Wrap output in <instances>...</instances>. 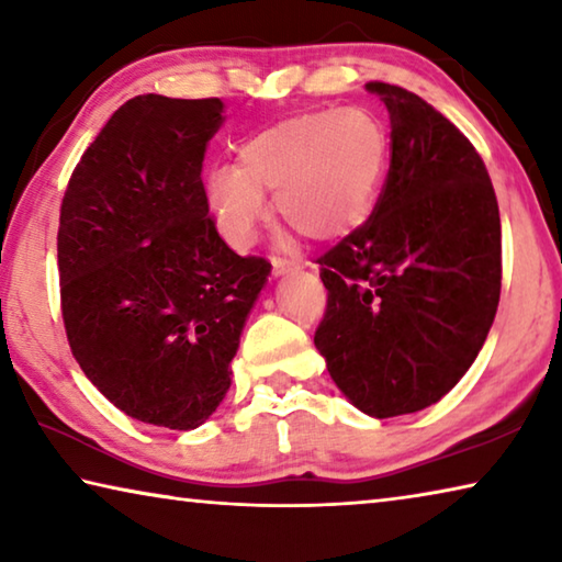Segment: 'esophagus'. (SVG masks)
Instances as JSON below:
<instances>
[{"mask_svg":"<svg viewBox=\"0 0 562 562\" xmlns=\"http://www.w3.org/2000/svg\"><path fill=\"white\" fill-rule=\"evenodd\" d=\"M302 262L294 260V258H282V255H272V272L274 274H284V272H292V270H300Z\"/></svg>","mask_w":562,"mask_h":562,"instance_id":"34e87169","label":"esophagus"}]
</instances>
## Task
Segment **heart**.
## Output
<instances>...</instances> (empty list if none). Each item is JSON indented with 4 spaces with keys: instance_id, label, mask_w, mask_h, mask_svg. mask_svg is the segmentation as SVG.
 Instances as JSON below:
<instances>
[{
    "instance_id": "1",
    "label": "heart",
    "mask_w": 562,
    "mask_h": 562,
    "mask_svg": "<svg viewBox=\"0 0 562 562\" xmlns=\"http://www.w3.org/2000/svg\"><path fill=\"white\" fill-rule=\"evenodd\" d=\"M389 133L364 109H319L255 133L237 170L207 176V203L235 247L258 240L265 190L284 223L307 237H335L364 221L389 166Z\"/></svg>"
}]
</instances>
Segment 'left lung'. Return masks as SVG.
I'll use <instances>...</instances> for the list:
<instances>
[{"label":"left lung","mask_w":562,"mask_h":562,"mask_svg":"<svg viewBox=\"0 0 562 562\" xmlns=\"http://www.w3.org/2000/svg\"><path fill=\"white\" fill-rule=\"evenodd\" d=\"M367 89L392 121L372 215L319 255L327 307L315 345L369 416L414 414L469 372L501 300V215L479 150L422 97Z\"/></svg>","instance_id":"left-lung-1"}]
</instances>
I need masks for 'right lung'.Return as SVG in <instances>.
Returning <instances> with one entry per match:
<instances>
[{
    "mask_svg": "<svg viewBox=\"0 0 562 562\" xmlns=\"http://www.w3.org/2000/svg\"><path fill=\"white\" fill-rule=\"evenodd\" d=\"M221 99L144 93L113 113L66 186L56 258L66 339L131 418L201 426L231 389L270 262L217 233L203 186Z\"/></svg>",
    "mask_w": 562,
    "mask_h": 562,
    "instance_id": "right-lung-1",
    "label": "right lung"
}]
</instances>
